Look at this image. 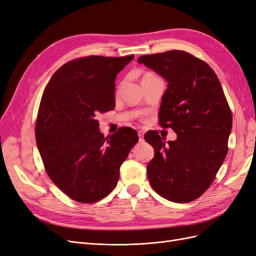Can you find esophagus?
<instances>
[{
    "instance_id": "obj_1",
    "label": "esophagus",
    "mask_w": 256,
    "mask_h": 256,
    "mask_svg": "<svg viewBox=\"0 0 256 256\" xmlns=\"http://www.w3.org/2000/svg\"><path fill=\"white\" fill-rule=\"evenodd\" d=\"M138 138H140V141H143V136H144V132L143 131H138Z\"/></svg>"
}]
</instances>
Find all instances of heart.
I'll use <instances>...</instances> for the list:
<instances>
[{"instance_id":"1","label":"heart","mask_w":256,"mask_h":256,"mask_svg":"<svg viewBox=\"0 0 256 256\" xmlns=\"http://www.w3.org/2000/svg\"><path fill=\"white\" fill-rule=\"evenodd\" d=\"M154 76V74H152V72H144V74H143L142 79L146 78V76Z\"/></svg>"}]
</instances>
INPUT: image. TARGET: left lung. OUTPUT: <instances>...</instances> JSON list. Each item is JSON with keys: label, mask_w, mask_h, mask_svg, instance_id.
<instances>
[{"label": "left lung", "mask_w": 256, "mask_h": 256, "mask_svg": "<svg viewBox=\"0 0 256 256\" xmlns=\"http://www.w3.org/2000/svg\"><path fill=\"white\" fill-rule=\"evenodd\" d=\"M138 63L166 80L159 124L177 134L166 144L157 131L145 134L154 150L147 177L162 198L192 202L209 188L228 154L233 118L221 83L204 60L180 50L142 56Z\"/></svg>", "instance_id": "8db88e82"}]
</instances>
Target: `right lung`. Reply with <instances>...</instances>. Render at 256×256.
Returning <instances> with one entry per match:
<instances>
[{"mask_svg": "<svg viewBox=\"0 0 256 256\" xmlns=\"http://www.w3.org/2000/svg\"><path fill=\"white\" fill-rule=\"evenodd\" d=\"M134 58L72 60L44 88L35 126L38 150L50 180L79 203H95L112 192L138 141L129 127L104 138L96 120L115 108L116 76Z\"/></svg>", "mask_w": 256, "mask_h": 256, "instance_id": "add662e5", "label": "right lung"}]
</instances>
